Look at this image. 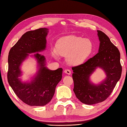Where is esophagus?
Wrapping results in <instances>:
<instances>
[{
    "mask_svg": "<svg viewBox=\"0 0 127 127\" xmlns=\"http://www.w3.org/2000/svg\"><path fill=\"white\" fill-rule=\"evenodd\" d=\"M64 73H66L67 74H68V75H70L71 74V71L69 70V69H66L64 70Z\"/></svg>",
    "mask_w": 127,
    "mask_h": 127,
    "instance_id": "34e87169",
    "label": "esophagus"
}]
</instances>
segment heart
<instances>
[{
    "label": "heart",
    "instance_id": "heart-1",
    "mask_svg": "<svg viewBox=\"0 0 127 127\" xmlns=\"http://www.w3.org/2000/svg\"><path fill=\"white\" fill-rule=\"evenodd\" d=\"M93 49L94 44L90 39L68 35L58 40L56 48H53V54L56 58L59 55L66 57L68 63L76 65L84 63L91 56Z\"/></svg>",
    "mask_w": 127,
    "mask_h": 127
}]
</instances>
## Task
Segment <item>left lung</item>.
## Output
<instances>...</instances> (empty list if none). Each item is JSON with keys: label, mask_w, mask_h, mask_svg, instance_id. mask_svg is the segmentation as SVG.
<instances>
[{"label": "left lung", "mask_w": 127, "mask_h": 127, "mask_svg": "<svg viewBox=\"0 0 127 127\" xmlns=\"http://www.w3.org/2000/svg\"><path fill=\"white\" fill-rule=\"evenodd\" d=\"M100 41L98 53L85 63L72 67L74 81L73 91L82 103L94 104L104 101L110 95L121 76L122 66L120 53L106 34L97 30ZM97 67H100L106 77L101 83L95 84L90 76Z\"/></svg>", "instance_id": "8db88e82"}]
</instances>
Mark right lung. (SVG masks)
I'll return each mask as SVG.
<instances>
[{"instance_id": "right-lung-1", "label": "right lung", "mask_w": 127, "mask_h": 127, "mask_svg": "<svg viewBox=\"0 0 127 127\" xmlns=\"http://www.w3.org/2000/svg\"><path fill=\"white\" fill-rule=\"evenodd\" d=\"M48 32V29L41 28L26 32L8 54V83L17 96L29 106H44L49 102L62 79L63 68L49 69L45 57L38 53L46 49ZM29 56L35 58L38 68L30 82H22L19 78L22 75L21 65Z\"/></svg>"}]
</instances>
